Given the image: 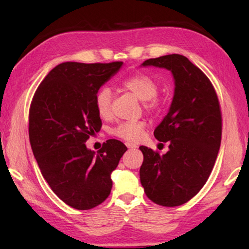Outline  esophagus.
<instances>
[{
    "mask_svg": "<svg viewBox=\"0 0 249 249\" xmlns=\"http://www.w3.org/2000/svg\"><path fill=\"white\" fill-rule=\"evenodd\" d=\"M126 147H127V148H136L137 147V145L136 144H133V142H126Z\"/></svg>",
    "mask_w": 249,
    "mask_h": 249,
    "instance_id": "esophagus-1",
    "label": "esophagus"
}]
</instances>
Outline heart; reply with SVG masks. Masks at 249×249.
Listing matches in <instances>:
<instances>
[{
    "mask_svg": "<svg viewBox=\"0 0 249 249\" xmlns=\"http://www.w3.org/2000/svg\"><path fill=\"white\" fill-rule=\"evenodd\" d=\"M121 86L128 90L142 102L153 100L158 92V86L155 80L144 73H137L123 79ZM112 91L107 87H103L95 94V108L102 119H107L111 115ZM145 123L142 121L124 122L113 128L112 133L122 140L137 142L144 135Z\"/></svg>",
    "mask_w": 249,
    "mask_h": 249,
    "instance_id": "heart-1",
    "label": "heart"
}]
</instances>
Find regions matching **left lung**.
Returning a JSON list of instances; mask_svg holds the SVG:
<instances>
[{"mask_svg": "<svg viewBox=\"0 0 249 249\" xmlns=\"http://www.w3.org/2000/svg\"><path fill=\"white\" fill-rule=\"evenodd\" d=\"M141 67L167 69L175 80L169 111L154 130L159 142H169V150L159 155L140 147L141 182L156 204L178 206L201 190L215 163L222 137L220 104L208 77L182 54L148 59Z\"/></svg>", "mask_w": 249, "mask_h": 249, "instance_id": "left-lung-1", "label": "left lung"}]
</instances>
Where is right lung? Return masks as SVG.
Listing matches in <instances>:
<instances>
[{"instance_id": "obj_1", "label": "right lung", "mask_w": 249, "mask_h": 249, "mask_svg": "<svg viewBox=\"0 0 249 249\" xmlns=\"http://www.w3.org/2000/svg\"><path fill=\"white\" fill-rule=\"evenodd\" d=\"M122 66L121 61L62 62L34 94L29 109L34 157L54 195L73 209L89 210L105 201L113 184L111 174L127 150L116 140H108L96 153L86 145L102 126L96 92Z\"/></svg>"}]
</instances>
